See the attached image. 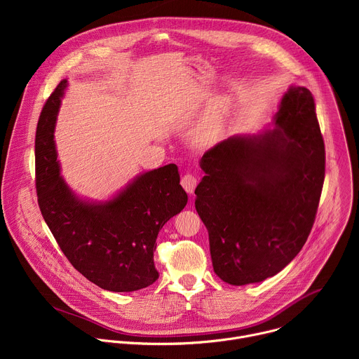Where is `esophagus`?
Segmentation results:
<instances>
[{"instance_id": "esophagus-1", "label": "esophagus", "mask_w": 359, "mask_h": 359, "mask_svg": "<svg viewBox=\"0 0 359 359\" xmlns=\"http://www.w3.org/2000/svg\"><path fill=\"white\" fill-rule=\"evenodd\" d=\"M197 183H198V179H197L194 175L186 173V175L182 177V186H183V189H184L189 194H193V191H194Z\"/></svg>"}]
</instances>
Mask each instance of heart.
<instances>
[{"label": "heart", "mask_w": 359, "mask_h": 359, "mask_svg": "<svg viewBox=\"0 0 359 359\" xmlns=\"http://www.w3.org/2000/svg\"><path fill=\"white\" fill-rule=\"evenodd\" d=\"M226 111L223 107L215 108L193 130V142L198 146H209L215 143L223 129Z\"/></svg>", "instance_id": "obj_1"}]
</instances>
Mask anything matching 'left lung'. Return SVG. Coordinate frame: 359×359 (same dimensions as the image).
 <instances>
[{
  "label": "left lung",
  "instance_id": "obj_1",
  "mask_svg": "<svg viewBox=\"0 0 359 359\" xmlns=\"http://www.w3.org/2000/svg\"><path fill=\"white\" fill-rule=\"evenodd\" d=\"M194 206L209 231L215 273L231 285L280 273L309 238L325 177L313 93L291 86L274 129L233 136L204 153Z\"/></svg>",
  "mask_w": 359,
  "mask_h": 359
}]
</instances>
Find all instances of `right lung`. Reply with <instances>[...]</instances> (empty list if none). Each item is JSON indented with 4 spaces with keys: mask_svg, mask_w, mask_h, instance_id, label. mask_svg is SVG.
<instances>
[{
    "mask_svg": "<svg viewBox=\"0 0 359 359\" xmlns=\"http://www.w3.org/2000/svg\"><path fill=\"white\" fill-rule=\"evenodd\" d=\"M65 88L67 79L46 99L36 125L35 186L41 215L85 278L115 292L144 288L159 277L153 263L158 234L187 203L177 166L143 173L109 201L79 200L60 176L54 143Z\"/></svg>",
    "mask_w": 359,
    "mask_h": 359,
    "instance_id": "add662e5",
    "label": "right lung"
}]
</instances>
